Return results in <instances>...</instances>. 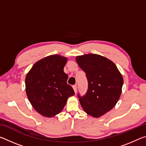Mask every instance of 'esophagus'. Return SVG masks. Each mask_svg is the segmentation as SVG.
Masks as SVG:
<instances>
[{"mask_svg": "<svg viewBox=\"0 0 146 146\" xmlns=\"http://www.w3.org/2000/svg\"><path fill=\"white\" fill-rule=\"evenodd\" d=\"M73 88L74 91H75V93H76V90H77V86H76V85H73Z\"/></svg>", "mask_w": 146, "mask_h": 146, "instance_id": "obj_1", "label": "esophagus"}]
</instances>
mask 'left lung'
I'll return each instance as SVG.
<instances>
[{"label":"left lung","instance_id":"1","mask_svg":"<svg viewBox=\"0 0 146 146\" xmlns=\"http://www.w3.org/2000/svg\"><path fill=\"white\" fill-rule=\"evenodd\" d=\"M79 67L86 73L87 92L78 97L88 115L99 117L116 105L122 93L123 78L115 64L102 56L88 54L76 57Z\"/></svg>","mask_w":146,"mask_h":146}]
</instances>
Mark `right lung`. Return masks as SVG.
<instances>
[{
  "label": "right lung",
  "instance_id": "obj_1",
  "mask_svg": "<svg viewBox=\"0 0 146 146\" xmlns=\"http://www.w3.org/2000/svg\"><path fill=\"white\" fill-rule=\"evenodd\" d=\"M67 58L53 55L34 64L26 77V91L36 111L46 117L58 114L68 98L75 95L67 84L68 76L64 72Z\"/></svg>",
  "mask_w": 146,
  "mask_h": 146
}]
</instances>
